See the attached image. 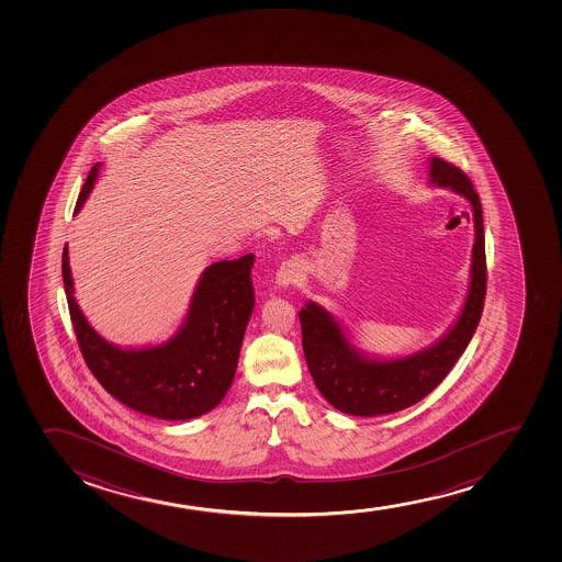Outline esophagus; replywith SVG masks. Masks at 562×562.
<instances>
[{
    "label": "esophagus",
    "mask_w": 562,
    "mask_h": 562,
    "mask_svg": "<svg viewBox=\"0 0 562 562\" xmlns=\"http://www.w3.org/2000/svg\"><path fill=\"white\" fill-rule=\"evenodd\" d=\"M300 273H302V268H300L296 260H284L283 265L279 266L278 270L279 284L289 286V284L296 283Z\"/></svg>",
    "instance_id": "obj_1"
}]
</instances>
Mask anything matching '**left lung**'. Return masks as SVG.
<instances>
[{
    "mask_svg": "<svg viewBox=\"0 0 562 562\" xmlns=\"http://www.w3.org/2000/svg\"><path fill=\"white\" fill-rule=\"evenodd\" d=\"M431 183L450 188L471 202L474 220L471 286L453 328L429 349L400 360H368L350 345L336 318L321 305L300 311L305 361L318 392L337 411L352 416H379L413 407L431 394L456 366L476 331L487 289L484 220L480 196L461 168L440 157L429 165Z\"/></svg>",
    "mask_w": 562,
    "mask_h": 562,
    "instance_id": "obj_1",
    "label": "left lung"
}]
</instances>
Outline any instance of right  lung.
Returning a JSON list of instances; mask_svg holds the SVG:
<instances>
[{"label":"right lung","mask_w":562,"mask_h":562,"mask_svg":"<svg viewBox=\"0 0 562 562\" xmlns=\"http://www.w3.org/2000/svg\"><path fill=\"white\" fill-rule=\"evenodd\" d=\"M99 167L88 175L75 213L82 207ZM67 246L61 257L65 296L78 347L99 384L136 413L189 419L217 407L233 384L239 349L255 307V255L207 266L196 284L189 315L175 339L149 349L123 350L104 341L72 296Z\"/></svg>","instance_id":"1"}]
</instances>
